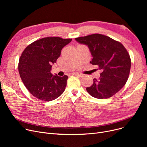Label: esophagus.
Segmentation results:
<instances>
[{
    "label": "esophagus",
    "mask_w": 147,
    "mask_h": 147,
    "mask_svg": "<svg viewBox=\"0 0 147 147\" xmlns=\"http://www.w3.org/2000/svg\"><path fill=\"white\" fill-rule=\"evenodd\" d=\"M73 74L74 76H76L80 77V78H82V77L84 76V75L80 73H73Z\"/></svg>",
    "instance_id": "1"
}]
</instances>
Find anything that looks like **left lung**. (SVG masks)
I'll use <instances>...</instances> for the list:
<instances>
[{"label":"left lung","mask_w":147,"mask_h":147,"mask_svg":"<svg viewBox=\"0 0 147 147\" xmlns=\"http://www.w3.org/2000/svg\"><path fill=\"white\" fill-rule=\"evenodd\" d=\"M88 46L93 57L90 63L101 70L99 79L86 88L88 93L98 99H107L125 86L130 73V55L120 42L101 34H93L75 38Z\"/></svg>","instance_id":"1"}]
</instances>
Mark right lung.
I'll list each match as a JSON object with an SVG mask.
<instances>
[{"label": "right lung", "instance_id": "right-lung-1", "mask_svg": "<svg viewBox=\"0 0 147 147\" xmlns=\"http://www.w3.org/2000/svg\"><path fill=\"white\" fill-rule=\"evenodd\" d=\"M72 38L47 37L37 40L26 48L19 59L21 79L30 93L43 101L58 98L65 90L68 76L59 77L51 73L61 51Z\"/></svg>", "mask_w": 147, "mask_h": 147}]
</instances>
